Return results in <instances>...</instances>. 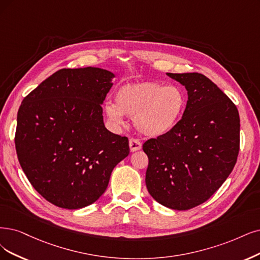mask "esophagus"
Masks as SVG:
<instances>
[{
    "label": "esophagus",
    "mask_w": 260,
    "mask_h": 260,
    "mask_svg": "<svg viewBox=\"0 0 260 260\" xmlns=\"http://www.w3.org/2000/svg\"><path fill=\"white\" fill-rule=\"evenodd\" d=\"M129 149H131L132 152L140 150L141 149V142L136 138H131L129 139Z\"/></svg>",
    "instance_id": "esophagus-1"
}]
</instances>
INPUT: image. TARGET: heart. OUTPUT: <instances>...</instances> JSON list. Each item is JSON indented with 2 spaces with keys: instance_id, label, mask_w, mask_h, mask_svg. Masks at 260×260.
<instances>
[{
  "instance_id": "obj_1",
  "label": "heart",
  "mask_w": 260,
  "mask_h": 260,
  "mask_svg": "<svg viewBox=\"0 0 260 260\" xmlns=\"http://www.w3.org/2000/svg\"><path fill=\"white\" fill-rule=\"evenodd\" d=\"M114 100L115 105H106L107 117L122 124L123 115H126L134 119L137 131L147 136H160L170 132L185 108V98L181 90L157 82L124 85Z\"/></svg>"
}]
</instances>
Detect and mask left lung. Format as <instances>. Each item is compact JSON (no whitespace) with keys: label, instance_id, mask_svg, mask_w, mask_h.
Here are the masks:
<instances>
[{"label":"left lung","instance_id":"8db88e82","mask_svg":"<svg viewBox=\"0 0 260 260\" xmlns=\"http://www.w3.org/2000/svg\"><path fill=\"white\" fill-rule=\"evenodd\" d=\"M167 75L185 86L188 100L174 128L143 143L146 184L157 203L183 211L204 204L233 171L240 117L233 101L205 75Z\"/></svg>","mask_w":260,"mask_h":260}]
</instances>
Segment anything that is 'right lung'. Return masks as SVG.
<instances>
[{
  "instance_id": "obj_1",
  "label": "right lung",
  "mask_w": 260,
  "mask_h": 260,
  "mask_svg": "<svg viewBox=\"0 0 260 260\" xmlns=\"http://www.w3.org/2000/svg\"><path fill=\"white\" fill-rule=\"evenodd\" d=\"M113 74L63 69L23 99L15 146L27 180L50 204L80 209L106 190L112 169L129 154L128 138L105 127L102 104Z\"/></svg>"
}]
</instances>
